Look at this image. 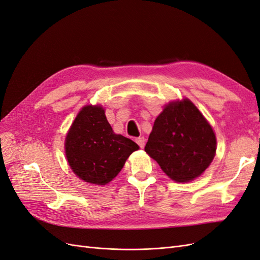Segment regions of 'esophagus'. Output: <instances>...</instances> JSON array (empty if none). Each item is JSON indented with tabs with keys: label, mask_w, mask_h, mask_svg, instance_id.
Masks as SVG:
<instances>
[{
	"label": "esophagus",
	"mask_w": 260,
	"mask_h": 260,
	"mask_svg": "<svg viewBox=\"0 0 260 260\" xmlns=\"http://www.w3.org/2000/svg\"><path fill=\"white\" fill-rule=\"evenodd\" d=\"M136 142H137V144H138L141 148H143V147H144V145H145V140H144V138H143V137L137 138V139H136Z\"/></svg>",
	"instance_id": "1"
}]
</instances>
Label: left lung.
I'll return each mask as SVG.
<instances>
[{
    "label": "left lung",
    "instance_id": "1",
    "mask_svg": "<svg viewBox=\"0 0 260 260\" xmlns=\"http://www.w3.org/2000/svg\"><path fill=\"white\" fill-rule=\"evenodd\" d=\"M145 152L177 182L201 176L216 154L210 124L191 101L169 103L156 118Z\"/></svg>",
    "mask_w": 260,
    "mask_h": 260
}]
</instances>
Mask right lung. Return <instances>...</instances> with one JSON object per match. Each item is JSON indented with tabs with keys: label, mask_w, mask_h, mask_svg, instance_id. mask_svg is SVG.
Masks as SVG:
<instances>
[{
	"label": "right lung",
	"mask_w": 260,
	"mask_h": 260,
	"mask_svg": "<svg viewBox=\"0 0 260 260\" xmlns=\"http://www.w3.org/2000/svg\"><path fill=\"white\" fill-rule=\"evenodd\" d=\"M137 143L115 135L101 106H85L66 137L65 151L70 168L85 182L104 185L120 172Z\"/></svg>",
	"instance_id": "1"
}]
</instances>
